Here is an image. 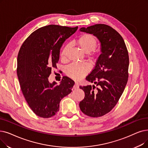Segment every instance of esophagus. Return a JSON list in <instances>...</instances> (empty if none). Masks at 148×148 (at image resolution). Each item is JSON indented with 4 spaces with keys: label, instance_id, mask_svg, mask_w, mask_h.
<instances>
[{
    "label": "esophagus",
    "instance_id": "obj_1",
    "mask_svg": "<svg viewBox=\"0 0 148 148\" xmlns=\"http://www.w3.org/2000/svg\"><path fill=\"white\" fill-rule=\"evenodd\" d=\"M79 87V84L77 82H75L73 86V89H77Z\"/></svg>",
    "mask_w": 148,
    "mask_h": 148
}]
</instances>
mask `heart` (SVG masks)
Returning <instances> with one entry per match:
<instances>
[{"mask_svg": "<svg viewBox=\"0 0 148 148\" xmlns=\"http://www.w3.org/2000/svg\"><path fill=\"white\" fill-rule=\"evenodd\" d=\"M77 44L83 52L89 53L95 49L97 45V40L91 34H84L79 38ZM69 48V45H66L62 49L60 54L62 59H65ZM89 69V66L86 63H72L67 68V74L70 78L77 80L87 74Z\"/></svg>", "mask_w": 148, "mask_h": 148, "instance_id": "obj_1", "label": "heart"}]
</instances>
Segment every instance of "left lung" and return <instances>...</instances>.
Here are the masks:
<instances>
[{
    "mask_svg": "<svg viewBox=\"0 0 148 148\" xmlns=\"http://www.w3.org/2000/svg\"><path fill=\"white\" fill-rule=\"evenodd\" d=\"M80 31L98 38L101 54L86 77L98 87L95 85L79 87L85 92L79 106L82 112L89 117H101L112 110L124 91L128 79L129 56L123 38L107 25L83 27Z\"/></svg>",
    "mask_w": 148,
    "mask_h": 148,
    "instance_id": "8db88e82",
    "label": "left lung"
}]
</instances>
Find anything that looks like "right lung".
Wrapping results in <instances>:
<instances>
[{
    "label": "right lung",
    "instance_id": "right-lung-1",
    "mask_svg": "<svg viewBox=\"0 0 148 148\" xmlns=\"http://www.w3.org/2000/svg\"><path fill=\"white\" fill-rule=\"evenodd\" d=\"M78 27L50 25L40 28L25 40L17 56V74L24 97L37 115L49 118L59 111L61 100L71 92L74 82L63 77L59 85L50 83L51 68H56L60 50Z\"/></svg>",
    "mask_w": 148,
    "mask_h": 148
}]
</instances>
